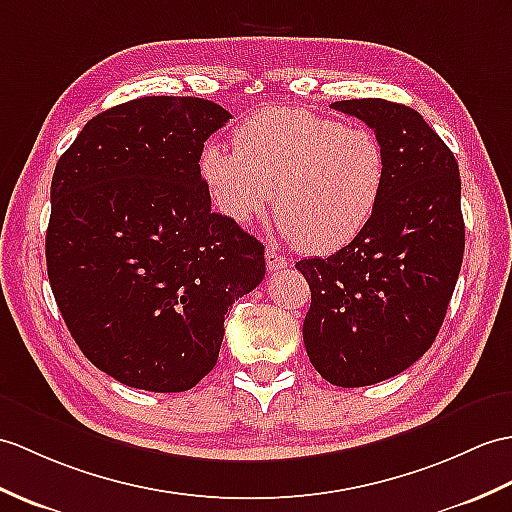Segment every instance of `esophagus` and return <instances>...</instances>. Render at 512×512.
Segmentation results:
<instances>
[{
	"label": "esophagus",
	"instance_id": "34e87169",
	"mask_svg": "<svg viewBox=\"0 0 512 512\" xmlns=\"http://www.w3.org/2000/svg\"><path fill=\"white\" fill-rule=\"evenodd\" d=\"M288 266H290V259L288 257L279 255L277 251H272V248H268V251H266V268L270 272H277V270H283V268H288Z\"/></svg>",
	"mask_w": 512,
	"mask_h": 512
}]
</instances>
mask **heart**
Instances as JSON below:
<instances>
[{
  "label": "heart",
  "instance_id": "1",
  "mask_svg": "<svg viewBox=\"0 0 512 512\" xmlns=\"http://www.w3.org/2000/svg\"><path fill=\"white\" fill-rule=\"evenodd\" d=\"M235 150L207 144L200 176L224 218L255 222L275 192L279 229L303 253L351 244L382 202L388 157L375 133L307 109H264L235 128Z\"/></svg>",
  "mask_w": 512,
  "mask_h": 512
}]
</instances>
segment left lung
Segmentation results:
<instances>
[{
  "label": "left lung",
  "mask_w": 512,
  "mask_h": 512,
  "mask_svg": "<svg viewBox=\"0 0 512 512\" xmlns=\"http://www.w3.org/2000/svg\"><path fill=\"white\" fill-rule=\"evenodd\" d=\"M331 109L375 130L388 183L368 227L334 255L301 259L310 283L303 342L329 384L384 382L432 347L465 253L454 152L406 104L342 100Z\"/></svg>",
  "instance_id": "left-lung-1"
}]
</instances>
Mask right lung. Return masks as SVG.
I'll return each mask as SVG.
<instances>
[{
    "label": "right lung",
    "mask_w": 512,
    "mask_h": 512,
    "mask_svg": "<svg viewBox=\"0 0 512 512\" xmlns=\"http://www.w3.org/2000/svg\"><path fill=\"white\" fill-rule=\"evenodd\" d=\"M229 120L211 100L148 95L95 115L56 163L54 299L87 360L130 388H194L231 305L266 275L264 244L211 211L200 176Z\"/></svg>",
    "instance_id": "obj_1"
}]
</instances>
